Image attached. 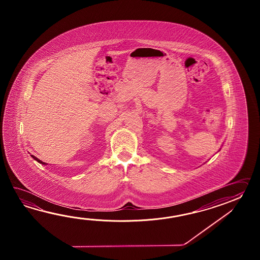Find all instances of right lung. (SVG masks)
<instances>
[{"instance_id":"obj_1","label":"right lung","mask_w":260,"mask_h":260,"mask_svg":"<svg viewBox=\"0 0 260 260\" xmlns=\"http://www.w3.org/2000/svg\"><path fill=\"white\" fill-rule=\"evenodd\" d=\"M31 157L34 158V160H37V161H38V162H40V164H42V165H46L45 162H44V161H42V160H39L38 158H36V157H35V156H34V155H31Z\"/></svg>"}]
</instances>
